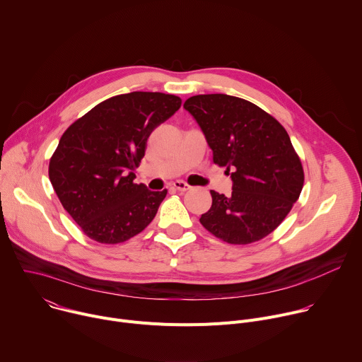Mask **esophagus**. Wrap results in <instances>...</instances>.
I'll return each instance as SVG.
<instances>
[{
    "instance_id": "1",
    "label": "esophagus",
    "mask_w": 362,
    "mask_h": 362,
    "mask_svg": "<svg viewBox=\"0 0 362 362\" xmlns=\"http://www.w3.org/2000/svg\"><path fill=\"white\" fill-rule=\"evenodd\" d=\"M173 187H175L176 190H179V192H186V190H189V189H190V186H189L187 183L182 182V180H176V182H173Z\"/></svg>"
}]
</instances>
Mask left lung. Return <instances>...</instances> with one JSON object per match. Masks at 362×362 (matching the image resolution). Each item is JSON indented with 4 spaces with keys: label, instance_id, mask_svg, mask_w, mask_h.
<instances>
[{
    "label": "left lung",
    "instance_id": "8db88e82",
    "mask_svg": "<svg viewBox=\"0 0 362 362\" xmlns=\"http://www.w3.org/2000/svg\"><path fill=\"white\" fill-rule=\"evenodd\" d=\"M183 107L202 129L214 163L232 177V196L211 190L200 223L232 245L274 232L303 186V169L284 126L253 103L228 94H199Z\"/></svg>",
    "mask_w": 362,
    "mask_h": 362
}]
</instances>
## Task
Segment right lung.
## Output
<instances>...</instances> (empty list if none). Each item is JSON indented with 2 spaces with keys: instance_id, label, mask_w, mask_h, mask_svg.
Here are the masks:
<instances>
[{
  "instance_id": "1",
  "label": "right lung",
  "mask_w": 362,
  "mask_h": 362,
  "mask_svg": "<svg viewBox=\"0 0 362 362\" xmlns=\"http://www.w3.org/2000/svg\"><path fill=\"white\" fill-rule=\"evenodd\" d=\"M182 105L173 94L110 97L76 120L49 159L48 176L63 208L98 243H120L156 216L168 190L134 183L150 133Z\"/></svg>"
}]
</instances>
